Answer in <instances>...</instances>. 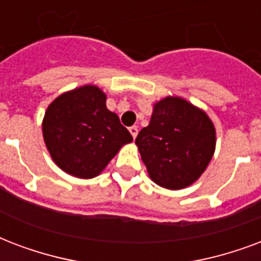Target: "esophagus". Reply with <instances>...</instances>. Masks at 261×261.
<instances>
[{"instance_id":"obj_1","label":"esophagus","mask_w":261,"mask_h":261,"mask_svg":"<svg viewBox=\"0 0 261 261\" xmlns=\"http://www.w3.org/2000/svg\"><path fill=\"white\" fill-rule=\"evenodd\" d=\"M129 132H130L133 139H136L137 133H139V129H137V126H130V128H129Z\"/></svg>"}]
</instances>
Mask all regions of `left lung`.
Masks as SVG:
<instances>
[{
    "label": "left lung",
    "instance_id": "8db88e82",
    "mask_svg": "<svg viewBox=\"0 0 261 261\" xmlns=\"http://www.w3.org/2000/svg\"><path fill=\"white\" fill-rule=\"evenodd\" d=\"M136 144L153 182L175 191L203 174L215 151V128L203 110L169 96L153 106Z\"/></svg>",
    "mask_w": 261,
    "mask_h": 261
}]
</instances>
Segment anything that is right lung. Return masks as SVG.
Listing matches in <instances>:
<instances>
[{
    "mask_svg": "<svg viewBox=\"0 0 261 261\" xmlns=\"http://www.w3.org/2000/svg\"><path fill=\"white\" fill-rule=\"evenodd\" d=\"M42 128L54 162L79 178L96 177L121 147L133 140L95 86L60 95L44 113Z\"/></svg>",
    "mask_w": 261,
    "mask_h": 261,
    "instance_id": "add662e5",
    "label": "right lung"
}]
</instances>
